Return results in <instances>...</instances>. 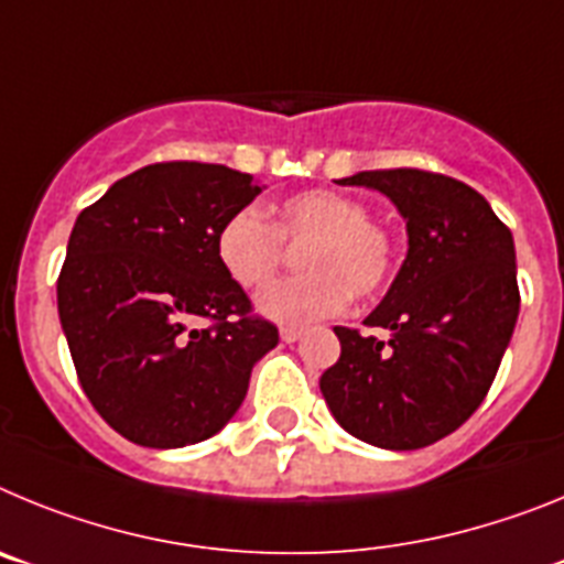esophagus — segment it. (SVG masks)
Here are the masks:
<instances>
[{
	"label": "esophagus",
	"mask_w": 564,
	"mask_h": 564,
	"mask_svg": "<svg viewBox=\"0 0 564 564\" xmlns=\"http://www.w3.org/2000/svg\"><path fill=\"white\" fill-rule=\"evenodd\" d=\"M302 327H293V325H285V327H279V336H282V341H288V344H293V341H299V338H302Z\"/></svg>",
	"instance_id": "1"
}]
</instances>
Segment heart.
<instances>
[{
    "label": "heart",
    "instance_id": "obj_1",
    "mask_svg": "<svg viewBox=\"0 0 564 564\" xmlns=\"http://www.w3.org/2000/svg\"><path fill=\"white\" fill-rule=\"evenodd\" d=\"M302 276L259 293V311L276 322H313L341 311L347 299L381 291L395 265V239L356 197L330 188L299 192L273 208H239L217 231L214 251L239 288H265L285 262V246H302Z\"/></svg>",
    "mask_w": 564,
    "mask_h": 564
}]
</instances>
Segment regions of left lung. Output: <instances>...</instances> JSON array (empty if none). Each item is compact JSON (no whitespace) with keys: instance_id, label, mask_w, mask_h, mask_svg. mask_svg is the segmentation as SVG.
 <instances>
[{"instance_id":"1","label":"left lung","mask_w":564,"mask_h":564,"mask_svg":"<svg viewBox=\"0 0 564 564\" xmlns=\"http://www.w3.org/2000/svg\"><path fill=\"white\" fill-rule=\"evenodd\" d=\"M344 186L387 194L410 251L364 318L390 341L336 327L341 356L318 387L352 437L410 452L452 435L491 390L520 313L514 237L466 183L423 169H376Z\"/></svg>"}]
</instances>
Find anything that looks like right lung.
Instances as JSON below:
<instances>
[{
  "label": "right lung",
  "instance_id": "obj_1",
  "mask_svg": "<svg viewBox=\"0 0 564 564\" xmlns=\"http://www.w3.org/2000/svg\"><path fill=\"white\" fill-rule=\"evenodd\" d=\"M265 186L220 163H152L78 214L58 318L84 395L118 435L181 449L217 435L279 330L223 271V223ZM194 317L208 321L192 328Z\"/></svg>",
  "mask_w": 564,
  "mask_h": 564
}]
</instances>
